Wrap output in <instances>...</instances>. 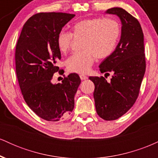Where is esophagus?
<instances>
[{
  "label": "esophagus",
  "mask_w": 158,
  "mask_h": 158,
  "mask_svg": "<svg viewBox=\"0 0 158 158\" xmlns=\"http://www.w3.org/2000/svg\"><path fill=\"white\" fill-rule=\"evenodd\" d=\"M79 77H80L81 80H85V79H88V77L85 75H83V74H80V75H79Z\"/></svg>",
  "instance_id": "1"
}]
</instances>
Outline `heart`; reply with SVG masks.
Wrapping results in <instances>:
<instances>
[{
    "instance_id": "obj_1",
    "label": "heart",
    "mask_w": 158,
    "mask_h": 158,
    "mask_svg": "<svg viewBox=\"0 0 158 158\" xmlns=\"http://www.w3.org/2000/svg\"><path fill=\"white\" fill-rule=\"evenodd\" d=\"M120 26L114 19L109 18H93L76 22L71 27V33L61 31L57 36L59 51L66 53L74 38H83L82 51L75 52L68 58L66 67L72 73H86L95 60L106 59L115 50L119 36Z\"/></svg>"
}]
</instances>
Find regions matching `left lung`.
I'll list each match as a JSON object with an SVG mask.
<instances>
[{"label": "left lung", "mask_w": 158, "mask_h": 158, "mask_svg": "<svg viewBox=\"0 0 158 158\" xmlns=\"http://www.w3.org/2000/svg\"><path fill=\"white\" fill-rule=\"evenodd\" d=\"M106 13L117 15L122 22L119 42L111 55L99 64L102 73H113L108 82L103 77H90L94 82L97 113L105 120L122 117L135 104L146 71L144 39L140 23L119 7L108 9Z\"/></svg>", "instance_id": "8db88e82"}]
</instances>
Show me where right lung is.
I'll list each match as a JSON object with an SVG mask.
<instances>
[{
	"label": "right lung",
	"instance_id": "right-lung-1",
	"mask_svg": "<svg viewBox=\"0 0 158 158\" xmlns=\"http://www.w3.org/2000/svg\"><path fill=\"white\" fill-rule=\"evenodd\" d=\"M74 16L63 12L35 14L24 23L16 44V75L23 97L45 120L67 118L74 108V96L81 83L79 75L70 73L61 83L51 82L56 72L64 73L56 65L61 59L57 36Z\"/></svg>",
	"mask_w": 158,
	"mask_h": 158
}]
</instances>
